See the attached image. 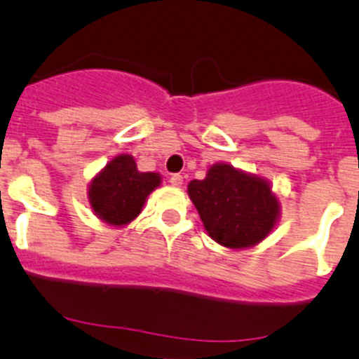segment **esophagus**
Wrapping results in <instances>:
<instances>
[{"label":"esophagus","instance_id":"34e87169","mask_svg":"<svg viewBox=\"0 0 359 359\" xmlns=\"http://www.w3.org/2000/svg\"><path fill=\"white\" fill-rule=\"evenodd\" d=\"M170 184H172L173 187H180L184 184V177L179 175V173H175V175L170 177Z\"/></svg>","mask_w":359,"mask_h":359}]
</instances>
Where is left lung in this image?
Wrapping results in <instances>:
<instances>
[{
  "label": "left lung",
  "mask_w": 359,
  "mask_h": 359,
  "mask_svg": "<svg viewBox=\"0 0 359 359\" xmlns=\"http://www.w3.org/2000/svg\"><path fill=\"white\" fill-rule=\"evenodd\" d=\"M187 194L208 236L228 249L257 245L280 217V200L272 184L229 163H215L203 180H191Z\"/></svg>",
  "instance_id": "8db88e82"
}]
</instances>
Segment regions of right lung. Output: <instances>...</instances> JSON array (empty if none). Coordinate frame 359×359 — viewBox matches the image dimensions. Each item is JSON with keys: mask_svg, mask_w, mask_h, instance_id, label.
Here are the masks:
<instances>
[{"mask_svg": "<svg viewBox=\"0 0 359 359\" xmlns=\"http://www.w3.org/2000/svg\"><path fill=\"white\" fill-rule=\"evenodd\" d=\"M159 186L158 172H140L133 156L119 154L93 177L87 200L100 221L121 228L140 215L149 194Z\"/></svg>", "mask_w": 359, "mask_h": 359, "instance_id": "obj_1", "label": "right lung"}]
</instances>
